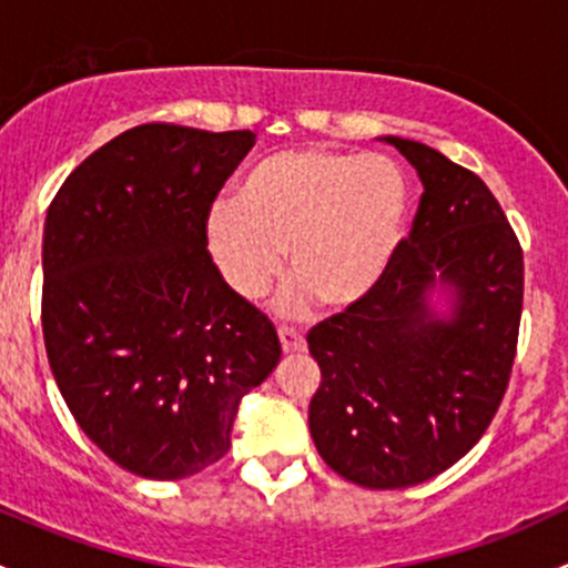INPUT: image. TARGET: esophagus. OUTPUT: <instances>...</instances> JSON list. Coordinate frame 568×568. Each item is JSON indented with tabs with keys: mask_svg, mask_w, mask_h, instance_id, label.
I'll return each mask as SVG.
<instances>
[{
	"mask_svg": "<svg viewBox=\"0 0 568 568\" xmlns=\"http://www.w3.org/2000/svg\"><path fill=\"white\" fill-rule=\"evenodd\" d=\"M277 335H280V346H283L285 354L305 352V346H307L305 337H302L296 329H291V326H280Z\"/></svg>",
	"mask_w": 568,
	"mask_h": 568,
	"instance_id": "esophagus-1",
	"label": "esophagus"
}]
</instances>
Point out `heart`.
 <instances>
[{
  "instance_id": "heart-1",
  "label": "heart",
  "mask_w": 568,
  "mask_h": 568,
  "mask_svg": "<svg viewBox=\"0 0 568 568\" xmlns=\"http://www.w3.org/2000/svg\"><path fill=\"white\" fill-rule=\"evenodd\" d=\"M409 209V181L387 156L294 148L266 156L239 183V197L209 211L205 242L242 300H257L285 266V316L313 300L346 307L382 280Z\"/></svg>"
}]
</instances>
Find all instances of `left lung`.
Masks as SVG:
<instances>
[{
	"label": "left lung",
	"mask_w": 568,
	"mask_h": 568,
	"mask_svg": "<svg viewBox=\"0 0 568 568\" xmlns=\"http://www.w3.org/2000/svg\"><path fill=\"white\" fill-rule=\"evenodd\" d=\"M423 183L415 225L379 283L307 335L321 385L311 437L337 475L404 489L445 473L500 406L523 316V250L469 170L404 136Z\"/></svg>",
	"instance_id": "obj_1"
}]
</instances>
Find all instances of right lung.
Listing matches in <instances>:
<instances>
[{
    "label": "right lung",
    "mask_w": 568,
    "mask_h": 568,
    "mask_svg": "<svg viewBox=\"0 0 568 568\" xmlns=\"http://www.w3.org/2000/svg\"><path fill=\"white\" fill-rule=\"evenodd\" d=\"M252 131L148 123L90 153L43 227V341L82 432L129 473L178 480L231 448L277 332L211 261L205 220Z\"/></svg>",
    "instance_id": "obj_1"
}]
</instances>
